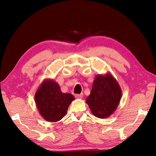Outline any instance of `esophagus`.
I'll return each mask as SVG.
<instances>
[{"label":"esophagus","instance_id":"34e87169","mask_svg":"<svg viewBox=\"0 0 156 156\" xmlns=\"http://www.w3.org/2000/svg\"><path fill=\"white\" fill-rule=\"evenodd\" d=\"M83 93H81V94H75V97L76 98H77V99H81L83 98Z\"/></svg>","mask_w":156,"mask_h":156}]
</instances>
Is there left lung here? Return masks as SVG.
Instances as JSON below:
<instances>
[{"label":"left lung","mask_w":156,"mask_h":156,"mask_svg":"<svg viewBox=\"0 0 156 156\" xmlns=\"http://www.w3.org/2000/svg\"><path fill=\"white\" fill-rule=\"evenodd\" d=\"M121 98L122 90L119 83L108 73L99 74L95 77L86 102L94 116L103 119L116 111Z\"/></svg>","instance_id":"left-lung-1"}]
</instances>
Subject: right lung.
<instances>
[{
	"mask_svg": "<svg viewBox=\"0 0 156 156\" xmlns=\"http://www.w3.org/2000/svg\"><path fill=\"white\" fill-rule=\"evenodd\" d=\"M74 96L62 92L58 84L53 79H45L37 88L34 96L36 107L46 121L56 122L66 115Z\"/></svg>",
	"mask_w": 156,
	"mask_h": 156,
	"instance_id": "obj_1",
	"label": "right lung"
}]
</instances>
